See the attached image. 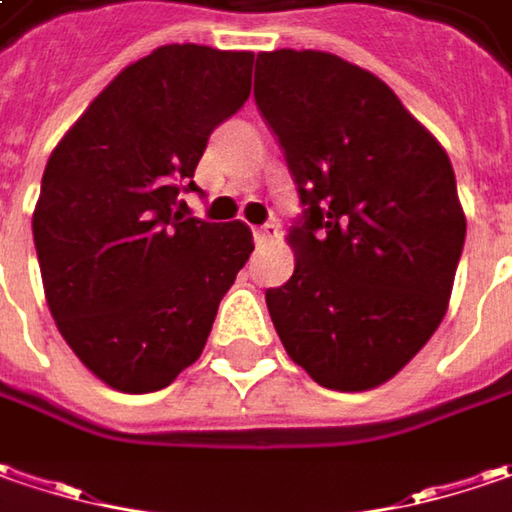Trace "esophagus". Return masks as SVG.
<instances>
[{"instance_id":"esophagus-1","label":"esophagus","mask_w":512,"mask_h":512,"mask_svg":"<svg viewBox=\"0 0 512 512\" xmlns=\"http://www.w3.org/2000/svg\"><path fill=\"white\" fill-rule=\"evenodd\" d=\"M276 233H279V227H276V224L253 227V239H256V244H265V242H270V239H276Z\"/></svg>"}]
</instances>
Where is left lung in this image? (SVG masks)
Instances as JSON below:
<instances>
[{
    "label": "left lung",
    "instance_id": "obj_1",
    "mask_svg": "<svg viewBox=\"0 0 512 512\" xmlns=\"http://www.w3.org/2000/svg\"><path fill=\"white\" fill-rule=\"evenodd\" d=\"M253 97L305 207L294 276L265 294L273 328L320 386L374 389L447 314L467 236L452 164L395 91L337 54H259Z\"/></svg>",
    "mask_w": 512,
    "mask_h": 512
}]
</instances>
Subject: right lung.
Returning a JSON list of instances; mask_svg holds the SVG:
<instances>
[{"instance_id":"1","label":"right lung","mask_w":512,"mask_h":512,"mask_svg":"<svg viewBox=\"0 0 512 512\" xmlns=\"http://www.w3.org/2000/svg\"><path fill=\"white\" fill-rule=\"evenodd\" d=\"M250 51L161 45L126 65L51 152L34 207L42 288L106 386L146 395L192 366L253 253L244 221L178 216L218 123L250 97Z\"/></svg>"}]
</instances>
